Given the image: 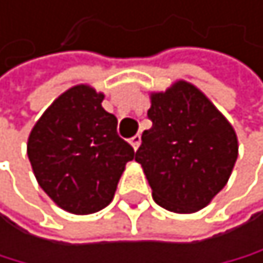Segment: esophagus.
Listing matches in <instances>:
<instances>
[{
    "label": "esophagus",
    "instance_id": "34e87169",
    "mask_svg": "<svg viewBox=\"0 0 263 263\" xmlns=\"http://www.w3.org/2000/svg\"><path fill=\"white\" fill-rule=\"evenodd\" d=\"M130 146H133L134 147V151H137V147H139L141 146V136L139 134H136L134 137H130Z\"/></svg>",
    "mask_w": 263,
    "mask_h": 263
}]
</instances>
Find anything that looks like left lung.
<instances>
[{
  "instance_id": "1",
  "label": "left lung",
  "mask_w": 263,
  "mask_h": 263,
  "mask_svg": "<svg viewBox=\"0 0 263 263\" xmlns=\"http://www.w3.org/2000/svg\"><path fill=\"white\" fill-rule=\"evenodd\" d=\"M136 153L153 190V200L173 213H195L225 188L238 158L237 133L196 85L176 80L151 92Z\"/></svg>"
}]
</instances>
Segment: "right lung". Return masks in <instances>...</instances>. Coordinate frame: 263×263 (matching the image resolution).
Segmentation results:
<instances>
[{
	"label": "right lung",
	"mask_w": 263,
	"mask_h": 263,
	"mask_svg": "<svg viewBox=\"0 0 263 263\" xmlns=\"http://www.w3.org/2000/svg\"><path fill=\"white\" fill-rule=\"evenodd\" d=\"M104 93L79 84L60 93L28 136L38 184L73 215L100 212L112 201L134 149L117 136V119L102 107Z\"/></svg>",
	"instance_id": "add662e5"
}]
</instances>
